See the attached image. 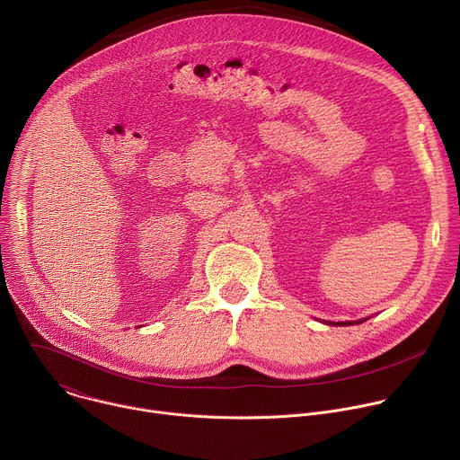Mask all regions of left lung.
Instances as JSON below:
<instances>
[{
	"instance_id": "1",
	"label": "left lung",
	"mask_w": 460,
	"mask_h": 460,
	"mask_svg": "<svg viewBox=\"0 0 460 460\" xmlns=\"http://www.w3.org/2000/svg\"><path fill=\"white\" fill-rule=\"evenodd\" d=\"M366 318L362 320H355V322H327V323H335V325H353V323H362Z\"/></svg>"
}]
</instances>
